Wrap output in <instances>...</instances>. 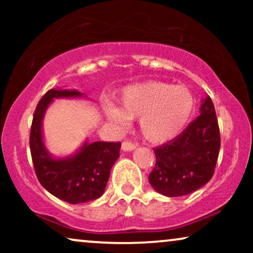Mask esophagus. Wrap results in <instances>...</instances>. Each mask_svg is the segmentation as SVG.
Here are the masks:
<instances>
[{
    "label": "esophagus",
    "mask_w": 253,
    "mask_h": 253,
    "mask_svg": "<svg viewBox=\"0 0 253 253\" xmlns=\"http://www.w3.org/2000/svg\"><path fill=\"white\" fill-rule=\"evenodd\" d=\"M134 148H136V145L133 143H131V141H123L122 143V150L123 151H133Z\"/></svg>",
    "instance_id": "34e87169"
}]
</instances>
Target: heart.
I'll list each match as a JSON object with an SVG mask.
<instances>
[{
    "label": "heart",
    "instance_id": "heart-1",
    "mask_svg": "<svg viewBox=\"0 0 253 253\" xmlns=\"http://www.w3.org/2000/svg\"><path fill=\"white\" fill-rule=\"evenodd\" d=\"M195 101L188 88L164 82H145L126 87L120 108L107 105L106 116L126 127L139 117V130L152 144L168 143L184 130L191 119Z\"/></svg>",
    "mask_w": 253,
    "mask_h": 253
}]
</instances>
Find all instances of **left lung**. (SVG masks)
<instances>
[{"mask_svg":"<svg viewBox=\"0 0 253 253\" xmlns=\"http://www.w3.org/2000/svg\"><path fill=\"white\" fill-rule=\"evenodd\" d=\"M215 108L207 96L200 115L174 139L154 148L157 162L148 176L155 191L167 197L195 192L212 178L220 151Z\"/></svg>","mask_w":253,"mask_h":253,"instance_id":"8db88e82","label":"left lung"}]
</instances>
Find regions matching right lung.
<instances>
[{
    "mask_svg": "<svg viewBox=\"0 0 253 253\" xmlns=\"http://www.w3.org/2000/svg\"><path fill=\"white\" fill-rule=\"evenodd\" d=\"M77 89H49L38 103L30 133V148L40 184L69 204H81L100 198L109 179L110 169L120 157L121 143L87 140L77 153L54 158L44 146L42 120L54 99L82 98Z\"/></svg>",
    "mask_w": 253,
    "mask_h": 253,
    "instance_id": "add662e5",
    "label": "right lung"
}]
</instances>
